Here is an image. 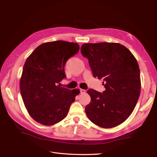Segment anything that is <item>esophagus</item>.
I'll use <instances>...</instances> for the list:
<instances>
[{"mask_svg": "<svg viewBox=\"0 0 157 157\" xmlns=\"http://www.w3.org/2000/svg\"><path fill=\"white\" fill-rule=\"evenodd\" d=\"M80 94H84V93H86V90L84 89H80Z\"/></svg>", "mask_w": 157, "mask_h": 157, "instance_id": "esophagus-1", "label": "esophagus"}]
</instances>
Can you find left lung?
Instances as JSON below:
<instances>
[{
  "label": "left lung",
  "mask_w": 157,
  "mask_h": 157,
  "mask_svg": "<svg viewBox=\"0 0 157 157\" xmlns=\"http://www.w3.org/2000/svg\"><path fill=\"white\" fill-rule=\"evenodd\" d=\"M82 55L88 58L93 76L103 79V93L90 89L91 101L85 107L90 121L104 128L115 127L130 117L138 100L140 71L131 52L115 42L86 43Z\"/></svg>",
  "instance_id": "1"
}]
</instances>
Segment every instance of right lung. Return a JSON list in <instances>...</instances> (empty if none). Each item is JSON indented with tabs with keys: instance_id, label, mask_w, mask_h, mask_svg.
<instances>
[{
	"instance_id": "1",
	"label": "right lung",
	"mask_w": 157,
	"mask_h": 157,
	"mask_svg": "<svg viewBox=\"0 0 157 157\" xmlns=\"http://www.w3.org/2000/svg\"><path fill=\"white\" fill-rule=\"evenodd\" d=\"M75 42H48L39 46L28 57L23 68L20 90L23 103L35 121L54 125L67 116L80 92L59 86L66 78L65 65L79 50Z\"/></svg>"
}]
</instances>
